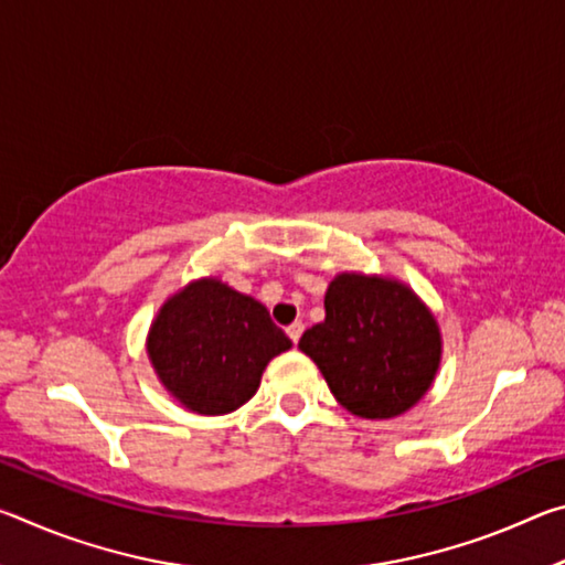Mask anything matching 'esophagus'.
<instances>
[{"label":"esophagus","instance_id":"esophagus-1","mask_svg":"<svg viewBox=\"0 0 565 565\" xmlns=\"http://www.w3.org/2000/svg\"><path fill=\"white\" fill-rule=\"evenodd\" d=\"M286 333H289V339L294 341V343H299V339H301V333H303V323L301 321H294L289 329H286Z\"/></svg>","mask_w":565,"mask_h":565}]
</instances>
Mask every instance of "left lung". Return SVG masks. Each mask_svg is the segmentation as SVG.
<instances>
[{"label":"left lung","mask_w":565,"mask_h":565,"mask_svg":"<svg viewBox=\"0 0 565 565\" xmlns=\"http://www.w3.org/2000/svg\"><path fill=\"white\" fill-rule=\"evenodd\" d=\"M323 306L327 319L303 331L299 349L343 408L391 418L426 394L441 361V333L408 286L341 274Z\"/></svg>","instance_id":"1"}]
</instances>
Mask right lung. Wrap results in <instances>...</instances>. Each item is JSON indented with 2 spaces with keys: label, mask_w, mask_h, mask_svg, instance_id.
<instances>
[{
  "label": "right lung",
  "mask_w": 565,
  "mask_h": 565,
  "mask_svg": "<svg viewBox=\"0 0 565 565\" xmlns=\"http://www.w3.org/2000/svg\"><path fill=\"white\" fill-rule=\"evenodd\" d=\"M291 349L269 311L216 279L189 284L161 306L149 359L171 394L196 414L244 406L274 356Z\"/></svg>",
  "instance_id": "obj_1"
}]
</instances>
